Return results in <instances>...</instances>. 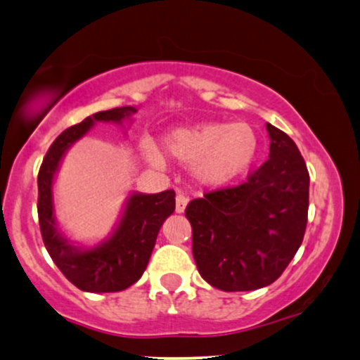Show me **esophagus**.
<instances>
[{
    "label": "esophagus",
    "instance_id": "obj_1",
    "mask_svg": "<svg viewBox=\"0 0 360 360\" xmlns=\"http://www.w3.org/2000/svg\"><path fill=\"white\" fill-rule=\"evenodd\" d=\"M186 206H188V198L184 194L176 195V212L183 214L186 211Z\"/></svg>",
    "mask_w": 360,
    "mask_h": 360
}]
</instances>
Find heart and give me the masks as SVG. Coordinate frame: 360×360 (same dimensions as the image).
<instances>
[{"label":"heart","mask_w":360,"mask_h":360,"mask_svg":"<svg viewBox=\"0 0 360 360\" xmlns=\"http://www.w3.org/2000/svg\"><path fill=\"white\" fill-rule=\"evenodd\" d=\"M169 156L191 166L194 179L207 188H224L240 179L257 161L261 138L245 121H207L191 127H177L162 139ZM154 167H162L161 154L144 149Z\"/></svg>","instance_id":"1"}]
</instances>
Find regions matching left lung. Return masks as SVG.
<instances>
[{
    "mask_svg": "<svg viewBox=\"0 0 360 360\" xmlns=\"http://www.w3.org/2000/svg\"><path fill=\"white\" fill-rule=\"evenodd\" d=\"M269 159L238 188L214 191L186 207L193 256L212 288L236 292L274 282L301 248L309 172L297 146L267 122Z\"/></svg>",
    "mask_w": 360,
    "mask_h": 360,
    "instance_id": "8db88e82",
    "label": "left lung"
}]
</instances>
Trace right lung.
I'll list each match as a JSON object with an SVG mask.
<instances>
[{
	"label": "right lung",
	"instance_id": "1",
	"mask_svg": "<svg viewBox=\"0 0 360 360\" xmlns=\"http://www.w3.org/2000/svg\"><path fill=\"white\" fill-rule=\"evenodd\" d=\"M136 112L134 106H121L99 111L68 127L48 149L38 174V217L44 245L66 279L84 292H117L139 281L159 229L176 207L172 189L158 194L129 193L111 233L91 245L70 239L58 224L54 181L66 153L98 122H112L126 131Z\"/></svg>",
	"mask_w": 360,
	"mask_h": 360
}]
</instances>
